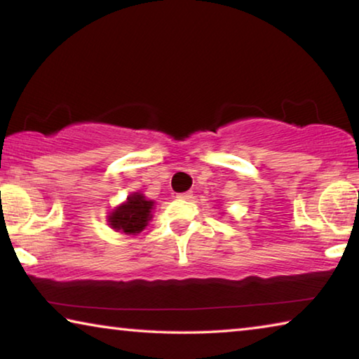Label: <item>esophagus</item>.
Returning a JSON list of instances; mask_svg holds the SVG:
<instances>
[{"label": "esophagus", "instance_id": "1", "mask_svg": "<svg viewBox=\"0 0 359 359\" xmlns=\"http://www.w3.org/2000/svg\"><path fill=\"white\" fill-rule=\"evenodd\" d=\"M191 196H193V191H184L177 194V198L180 199H191Z\"/></svg>", "mask_w": 359, "mask_h": 359}]
</instances>
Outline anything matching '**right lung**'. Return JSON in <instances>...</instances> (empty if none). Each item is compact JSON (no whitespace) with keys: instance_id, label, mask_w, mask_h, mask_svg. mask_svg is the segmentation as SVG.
Instances as JSON below:
<instances>
[{"instance_id":"1","label":"right lung","mask_w":359,"mask_h":359,"mask_svg":"<svg viewBox=\"0 0 359 359\" xmlns=\"http://www.w3.org/2000/svg\"><path fill=\"white\" fill-rule=\"evenodd\" d=\"M151 209L154 201H147L141 193H135L128 198V201L109 215V224L115 231H123L126 234L141 233L151 218Z\"/></svg>"}]
</instances>
